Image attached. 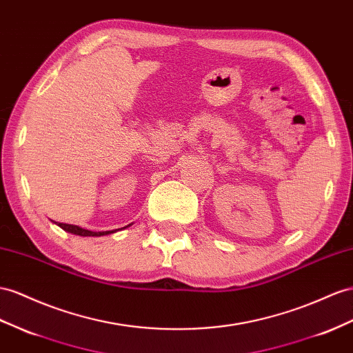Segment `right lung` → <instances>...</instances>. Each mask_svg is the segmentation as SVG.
Listing matches in <instances>:
<instances>
[{"label": "right lung", "instance_id": "obj_1", "mask_svg": "<svg viewBox=\"0 0 353 353\" xmlns=\"http://www.w3.org/2000/svg\"><path fill=\"white\" fill-rule=\"evenodd\" d=\"M55 223L58 225V227H61L62 230H64V231L74 234V236H80V237H101V236H107V234L116 232V230H114V231H99V232H95V231H89V230H85V228H80V227H77V225L61 223V222H55ZM131 225H132V223L126 225V227H123V228H128V227H131ZM121 230H122V228H121Z\"/></svg>", "mask_w": 353, "mask_h": 353}]
</instances>
